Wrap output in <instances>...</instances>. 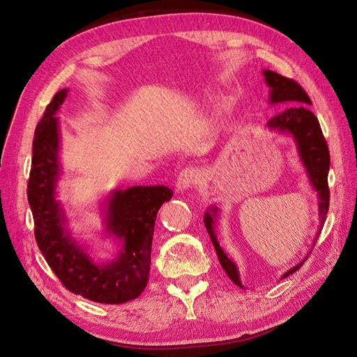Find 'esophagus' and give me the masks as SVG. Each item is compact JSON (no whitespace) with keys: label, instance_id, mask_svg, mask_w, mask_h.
I'll return each instance as SVG.
<instances>
[{"label":"esophagus","instance_id":"esophagus-1","mask_svg":"<svg viewBox=\"0 0 357 357\" xmlns=\"http://www.w3.org/2000/svg\"><path fill=\"white\" fill-rule=\"evenodd\" d=\"M199 180V172L195 168H185L180 174L177 176V181H176V189L178 192H185L186 189H189L192 185H197Z\"/></svg>","mask_w":357,"mask_h":357}]
</instances>
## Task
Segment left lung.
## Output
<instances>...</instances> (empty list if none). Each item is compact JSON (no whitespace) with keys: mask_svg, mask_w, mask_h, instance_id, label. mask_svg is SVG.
<instances>
[{"mask_svg":"<svg viewBox=\"0 0 357 357\" xmlns=\"http://www.w3.org/2000/svg\"><path fill=\"white\" fill-rule=\"evenodd\" d=\"M264 77L266 84L269 86V104H284L289 105L284 112L269 119L266 126L271 129V131L282 132L286 135H290L296 143V150L302 165L305 168L308 181L311 183L312 189L317 192L319 198V219H320V229L317 235L314 236V243L317 241L320 231L325 225L326 214L329 210V186H328V174H329V165H331V158H329V149L326 144V139L321 134V128L317 121L314 113L308 110L311 104L310 96L307 92L301 88V86L291 79L284 77V75L274 73L271 70H264ZM219 208L215 205H211L208 210L204 214V223L205 228L208 231L210 238L213 241V245L215 248V253H218L219 262L225 273L232 282L244 287L241 280H240V271L236 268L235 262L228 255L225 253L223 248L220 247L218 236L214 232V225L215 219L219 218ZM312 243V245H314ZM304 261H301L294 268H290L286 271L282 278H286L287 275L294 274L295 271L304 265Z\"/></svg>","mask_w":357,"mask_h":357,"instance_id":"obj_1","label":"left lung"}]
</instances>
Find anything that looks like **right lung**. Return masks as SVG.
Masks as SVG:
<instances>
[{"label": "right lung", "instance_id": "1", "mask_svg": "<svg viewBox=\"0 0 357 357\" xmlns=\"http://www.w3.org/2000/svg\"><path fill=\"white\" fill-rule=\"evenodd\" d=\"M67 93L68 89H61L53 96L32 143L28 202L36 240L52 271L73 294L100 304H123L138 298L147 286L156 214L171 199L172 190L167 186H134L110 192L101 204L104 231L121 243V250L112 261H93L71 235L66 210L58 199L62 167L55 114Z\"/></svg>", "mask_w": 357, "mask_h": 357}]
</instances>
